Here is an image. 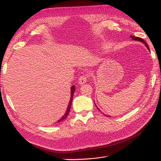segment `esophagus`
<instances>
[{
	"label": "esophagus",
	"instance_id": "34e87169",
	"mask_svg": "<svg viewBox=\"0 0 161 161\" xmlns=\"http://www.w3.org/2000/svg\"><path fill=\"white\" fill-rule=\"evenodd\" d=\"M87 77H88V76H87V75L81 76L79 78V83L80 85L85 84V82H86V78H87Z\"/></svg>",
	"mask_w": 161,
	"mask_h": 161
}]
</instances>
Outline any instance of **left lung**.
Wrapping results in <instances>:
<instances>
[{
  "label": "left lung",
  "instance_id": "left-lung-1",
  "mask_svg": "<svg viewBox=\"0 0 161 161\" xmlns=\"http://www.w3.org/2000/svg\"><path fill=\"white\" fill-rule=\"evenodd\" d=\"M130 37H131V38H132V40H135V41H140V42H141L142 43H143L146 46V47H147L148 49V50L150 51V49H149V47L148 46V44L147 43L145 42V41L143 40V39H142V38H140V37H134V36H130ZM96 107H97V109H98L99 111H101V110L98 108V107H97V105H96ZM102 113V112H101ZM105 115V114H104ZM107 117H109V115H107Z\"/></svg>",
  "mask_w": 161,
  "mask_h": 161
}]
</instances>
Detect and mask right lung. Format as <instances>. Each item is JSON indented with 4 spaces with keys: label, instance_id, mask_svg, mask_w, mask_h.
Returning <instances> with one entry per match:
<instances>
[{
    "label": "right lung",
    "instance_id": "add662e5",
    "mask_svg": "<svg viewBox=\"0 0 161 161\" xmlns=\"http://www.w3.org/2000/svg\"><path fill=\"white\" fill-rule=\"evenodd\" d=\"M75 89H76V88H75V85L72 86L71 89H71V92H70V101H69V105H68L67 109H66V112H65L64 115H63L59 120H58L57 122H60V121H62V120H64V119H66V118H67L68 115H69V111H70V107H71V105H72V99H73V95H74Z\"/></svg>",
    "mask_w": 161,
    "mask_h": 161
}]
</instances>
